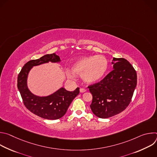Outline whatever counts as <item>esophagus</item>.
Returning a JSON list of instances; mask_svg holds the SVG:
<instances>
[{
  "mask_svg": "<svg viewBox=\"0 0 157 157\" xmlns=\"http://www.w3.org/2000/svg\"><path fill=\"white\" fill-rule=\"evenodd\" d=\"M87 90L86 89H84V88H81L80 89V92L81 93H84V92H86Z\"/></svg>",
  "mask_w": 157,
  "mask_h": 157,
  "instance_id": "1",
  "label": "esophagus"
}]
</instances>
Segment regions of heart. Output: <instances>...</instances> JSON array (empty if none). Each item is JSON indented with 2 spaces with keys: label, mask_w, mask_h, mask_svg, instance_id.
I'll return each instance as SVG.
<instances>
[{
  "label": "heart",
  "mask_w": 157,
  "mask_h": 157,
  "mask_svg": "<svg viewBox=\"0 0 157 157\" xmlns=\"http://www.w3.org/2000/svg\"><path fill=\"white\" fill-rule=\"evenodd\" d=\"M108 68V61L102 55L84 56L78 59L72 66L74 74L81 76L87 83H93L101 79L105 75ZM67 76L73 78L72 73L67 71Z\"/></svg>",
  "instance_id": "b5f03b06"
}]
</instances>
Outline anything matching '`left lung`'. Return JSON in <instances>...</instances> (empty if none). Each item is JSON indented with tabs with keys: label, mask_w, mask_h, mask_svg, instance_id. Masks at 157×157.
<instances>
[{
	"label": "left lung",
	"mask_w": 157,
	"mask_h": 157,
	"mask_svg": "<svg viewBox=\"0 0 157 157\" xmlns=\"http://www.w3.org/2000/svg\"><path fill=\"white\" fill-rule=\"evenodd\" d=\"M113 70L102 80L88 86L93 95L91 110L97 117L116 116L129 105L137 86V73L125 59L114 58Z\"/></svg>",
	"instance_id": "1"
}]
</instances>
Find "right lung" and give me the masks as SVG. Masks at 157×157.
Wrapping results in <instances>:
<instances>
[{
    "instance_id": "obj_1",
    "label": "right lung",
    "mask_w": 157,
    "mask_h": 157,
    "mask_svg": "<svg viewBox=\"0 0 157 157\" xmlns=\"http://www.w3.org/2000/svg\"><path fill=\"white\" fill-rule=\"evenodd\" d=\"M49 61L59 62L60 58L59 56L53 53L28 61L18 75L17 87L24 104L31 113L43 119L56 120L66 114L73 100L79 94V88L77 87L74 91H68L61 87L53 94L45 97H40L33 94L27 87V81L29 73L33 66Z\"/></svg>"
}]
</instances>
